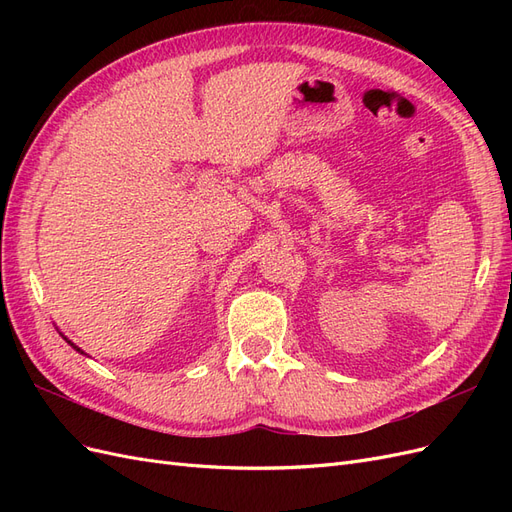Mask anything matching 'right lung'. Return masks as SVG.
Returning a JSON list of instances; mask_svg holds the SVG:
<instances>
[{
    "instance_id": "right-lung-1",
    "label": "right lung",
    "mask_w": 512,
    "mask_h": 512,
    "mask_svg": "<svg viewBox=\"0 0 512 512\" xmlns=\"http://www.w3.org/2000/svg\"><path fill=\"white\" fill-rule=\"evenodd\" d=\"M68 344H70V346H74V344H72V342H68ZM74 348H76V346H74ZM76 350H79V348H76Z\"/></svg>"
}]
</instances>
